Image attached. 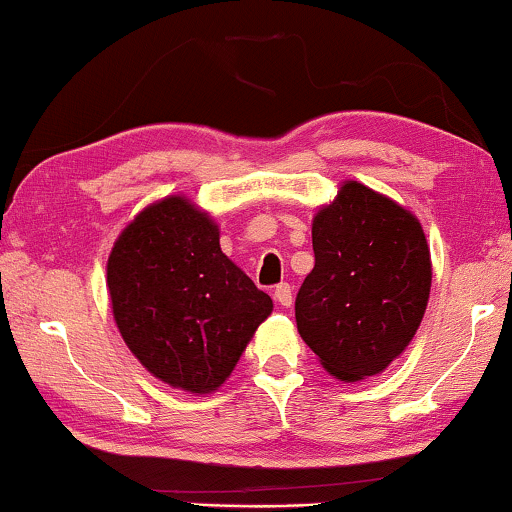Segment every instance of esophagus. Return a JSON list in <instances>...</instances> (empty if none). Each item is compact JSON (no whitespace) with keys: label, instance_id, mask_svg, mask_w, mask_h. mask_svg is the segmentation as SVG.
I'll use <instances>...</instances> for the list:
<instances>
[{"label":"esophagus","instance_id":"34e87169","mask_svg":"<svg viewBox=\"0 0 512 512\" xmlns=\"http://www.w3.org/2000/svg\"><path fill=\"white\" fill-rule=\"evenodd\" d=\"M275 300L282 307H291V303H293V289L286 282H282V284H277L275 286Z\"/></svg>","mask_w":512,"mask_h":512}]
</instances>
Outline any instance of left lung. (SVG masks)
I'll return each instance as SVG.
<instances>
[{"label":"left lung","instance_id":"8db88e82","mask_svg":"<svg viewBox=\"0 0 512 512\" xmlns=\"http://www.w3.org/2000/svg\"><path fill=\"white\" fill-rule=\"evenodd\" d=\"M314 268L296 296L300 338L333 377L382 373L415 338L431 254L408 209L347 181L312 221Z\"/></svg>","mask_w":512,"mask_h":512}]
</instances>
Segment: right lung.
I'll return each mask as SVG.
<instances>
[{
  "instance_id": "obj_1",
  "label": "right lung",
  "mask_w": 512,
  "mask_h": 512,
  "mask_svg": "<svg viewBox=\"0 0 512 512\" xmlns=\"http://www.w3.org/2000/svg\"><path fill=\"white\" fill-rule=\"evenodd\" d=\"M107 284L130 352L158 380L191 394L226 382L272 312L268 293L221 251L214 221L179 195L146 207L123 230Z\"/></svg>"
}]
</instances>
